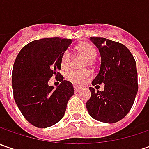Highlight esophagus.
<instances>
[{"instance_id":"34e87169","label":"esophagus","mask_w":149,"mask_h":149,"mask_svg":"<svg viewBox=\"0 0 149 149\" xmlns=\"http://www.w3.org/2000/svg\"><path fill=\"white\" fill-rule=\"evenodd\" d=\"M84 87H82V86H78V85H74V91L75 92H79V91H80L81 89H83Z\"/></svg>"}]
</instances>
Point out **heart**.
Instances as JSON below:
<instances>
[{
  "mask_svg": "<svg viewBox=\"0 0 149 149\" xmlns=\"http://www.w3.org/2000/svg\"><path fill=\"white\" fill-rule=\"evenodd\" d=\"M76 50L79 54H83L84 56H85L88 59L87 65L89 64V65H93V60H95L96 57V49L95 47L87 42H82V43L79 44L76 46ZM70 55L68 51H65L61 56V60H60V65L61 68L63 70H66L69 68L70 66ZM90 77V72L87 70H84V71H78V70H72L68 74H67V79L70 80V82L74 84H83L85 81H87Z\"/></svg>",
  "mask_w": 149,
  "mask_h": 149,
  "instance_id": "heart-1",
  "label": "heart"
}]
</instances>
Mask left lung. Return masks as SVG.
Returning <instances> with one entry per match:
<instances>
[{
    "instance_id": "obj_1",
    "label": "left lung",
    "mask_w": 149,
    "mask_h": 149,
    "mask_svg": "<svg viewBox=\"0 0 149 149\" xmlns=\"http://www.w3.org/2000/svg\"><path fill=\"white\" fill-rule=\"evenodd\" d=\"M100 51V71L92 84H104L103 91L89 87L91 96L86 108L94 119L113 123L125 117L138 93V73L134 58L123 44L104 37H90Z\"/></svg>"
}]
</instances>
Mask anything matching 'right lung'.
I'll return each mask as SVG.
<instances>
[{
  "label": "right lung",
  "mask_w": 149,
  "mask_h": 149,
  "mask_svg": "<svg viewBox=\"0 0 149 149\" xmlns=\"http://www.w3.org/2000/svg\"><path fill=\"white\" fill-rule=\"evenodd\" d=\"M72 43L70 39L44 38L20 49L12 70V89L15 104L32 125L45 129L64 117L69 100L74 94L73 84L59 71L60 60ZM53 75L61 84L55 89L48 84Z\"/></svg>",
  "instance_id": "right-lung-1"
}]
</instances>
